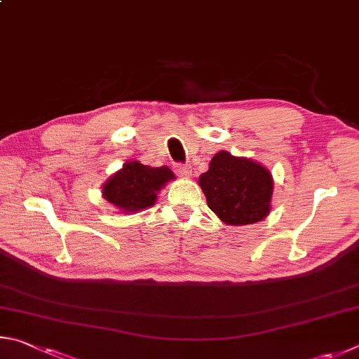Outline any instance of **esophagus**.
I'll list each match as a JSON object with an SVG mask.
<instances>
[{
    "label": "esophagus",
    "mask_w": 359,
    "mask_h": 359,
    "mask_svg": "<svg viewBox=\"0 0 359 359\" xmlns=\"http://www.w3.org/2000/svg\"><path fill=\"white\" fill-rule=\"evenodd\" d=\"M175 170L183 178H187V176L192 175V168L189 165H183V163H175Z\"/></svg>",
    "instance_id": "esophagus-1"
}]
</instances>
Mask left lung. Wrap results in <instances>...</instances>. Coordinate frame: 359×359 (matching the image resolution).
<instances>
[{"label":"left lung","mask_w":359,"mask_h":359,"mask_svg":"<svg viewBox=\"0 0 359 359\" xmlns=\"http://www.w3.org/2000/svg\"><path fill=\"white\" fill-rule=\"evenodd\" d=\"M198 184L210 210L229 225L260 222L271 211L273 176L262 163L248 157L219 151L208 172L200 175Z\"/></svg>","instance_id":"1"}]
</instances>
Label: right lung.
<instances>
[{"label":"right lung","mask_w":359,"mask_h":359,"mask_svg":"<svg viewBox=\"0 0 359 359\" xmlns=\"http://www.w3.org/2000/svg\"><path fill=\"white\" fill-rule=\"evenodd\" d=\"M175 175L168 167H149L138 161L126 162L102 186V197L124 215L142 211L156 203L157 196Z\"/></svg>","instance_id":"right-lung-1"}]
</instances>
